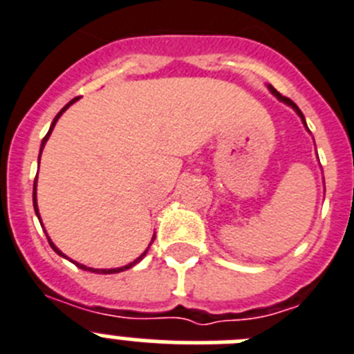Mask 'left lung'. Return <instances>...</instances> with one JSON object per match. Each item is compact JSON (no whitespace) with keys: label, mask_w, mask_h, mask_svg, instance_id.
I'll return each mask as SVG.
<instances>
[{"label":"left lung","mask_w":354,"mask_h":354,"mask_svg":"<svg viewBox=\"0 0 354 354\" xmlns=\"http://www.w3.org/2000/svg\"><path fill=\"white\" fill-rule=\"evenodd\" d=\"M268 88H270V91H272V93H273V95H275V97H277V98H279V100H282V102H284V104H288V106H291V107H292V109H295V111H296V113L300 114V118H301V122H304V123H305V118H304V114H301V111H300V109H298V106H296V104H295V102H292V100H291V98L284 97V95H280V93H279V91H277V90H275V88H273V86H268ZM305 127H307V125H305Z\"/></svg>","instance_id":"8db88e82"}]
</instances>
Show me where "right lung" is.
Masks as SVG:
<instances>
[{
  "label": "right lung",
  "instance_id": "obj_1",
  "mask_svg": "<svg viewBox=\"0 0 354 354\" xmlns=\"http://www.w3.org/2000/svg\"><path fill=\"white\" fill-rule=\"evenodd\" d=\"M75 100H79V97L72 98V100H70V102H68V104H66V106H65V107H63V109H62V111H59V113H58V116H56V118H54V120H53V125H50L49 132H47V136H46V138H44V141H42V146H40V153H42V149H44V146H46L47 139H49L50 132H53L54 125H56V122H58V120H59V116H62V114H63V113H65V111H66V109H68V107H70V106H72V104H74V102H75ZM33 206H35V213H37V216H38V218H40V215H38V206H37V180H35V183H33ZM40 224H42V222H40ZM47 240H49V236H47ZM153 240H155V236H153ZM153 240H151V241H153ZM49 245H50V247H53V250H54V252H56V254H59V256H63V257H66V256H65V254H63V252H62V250H59V248H58V247H56V245H54V243H53V241H50V240H49ZM149 245H151V243H149ZM148 248H149V247H148ZM148 248H146V250H145V254H141V257H138V259L133 261V263L127 264V266H123V268H113V270H95V268H88V266H84V264H79V263H75V266H79V268L86 270V272H93V273H104V275H106V273H120V272H125V270L132 268V266H133V264H136V263H139V261H141V259H142V257H145V256H146V252H148Z\"/></svg>",
  "mask_w": 354,
  "mask_h": 354
}]
</instances>
